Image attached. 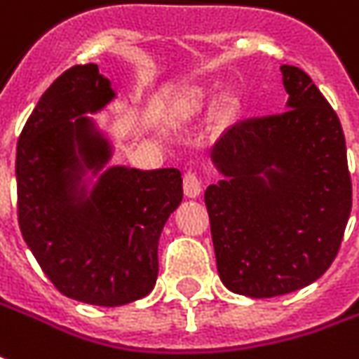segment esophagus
<instances>
[{
  "mask_svg": "<svg viewBox=\"0 0 359 359\" xmlns=\"http://www.w3.org/2000/svg\"><path fill=\"white\" fill-rule=\"evenodd\" d=\"M182 187H184V194L188 198H198L202 192V180L196 172H187L184 180H182Z\"/></svg>",
  "mask_w": 359,
  "mask_h": 359,
  "instance_id": "esophagus-1",
  "label": "esophagus"
}]
</instances>
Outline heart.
<instances>
[{
	"mask_svg": "<svg viewBox=\"0 0 359 359\" xmlns=\"http://www.w3.org/2000/svg\"><path fill=\"white\" fill-rule=\"evenodd\" d=\"M210 101L208 93L204 91H192L188 93L187 97L180 101L179 114L180 116H194L198 112H202L205 109V104Z\"/></svg>",
	"mask_w": 359,
	"mask_h": 359,
	"instance_id": "1",
	"label": "heart"
}]
</instances>
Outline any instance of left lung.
I'll list each match as a JSON object with an SVG mask.
<instances>
[{
    "instance_id": "8db88e82",
    "label": "left lung",
    "mask_w": 359,
    "mask_h": 359,
    "mask_svg": "<svg viewBox=\"0 0 359 359\" xmlns=\"http://www.w3.org/2000/svg\"><path fill=\"white\" fill-rule=\"evenodd\" d=\"M285 112L233 124L212 147L215 262L247 297L302 290L337 257L352 210L346 140L337 112L303 69L282 66Z\"/></svg>"
}]
</instances>
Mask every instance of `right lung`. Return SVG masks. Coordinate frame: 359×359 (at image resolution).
Here are the masks:
<instances>
[{"mask_svg":"<svg viewBox=\"0 0 359 359\" xmlns=\"http://www.w3.org/2000/svg\"><path fill=\"white\" fill-rule=\"evenodd\" d=\"M116 99L97 64L57 77L17 144L22 239L60 292L118 307L154 290L157 245L182 202L179 169L110 165L114 145L93 114Z\"/></svg>","mask_w":359,"mask_h":359,"instance_id":"1","label":"right lung"}]
</instances>
